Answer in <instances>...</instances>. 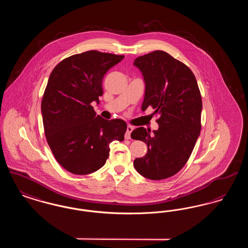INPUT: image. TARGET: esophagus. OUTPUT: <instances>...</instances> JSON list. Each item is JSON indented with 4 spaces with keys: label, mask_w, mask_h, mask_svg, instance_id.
Returning a JSON list of instances; mask_svg holds the SVG:
<instances>
[{
    "label": "esophagus",
    "mask_w": 248,
    "mask_h": 248,
    "mask_svg": "<svg viewBox=\"0 0 248 248\" xmlns=\"http://www.w3.org/2000/svg\"><path fill=\"white\" fill-rule=\"evenodd\" d=\"M133 131V126H131V125H127V128H126V133H125V136H124V138H125V140H130V135H131V132Z\"/></svg>",
    "instance_id": "obj_1"
}]
</instances>
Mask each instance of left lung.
Here are the masks:
<instances>
[{"label":"left lung","mask_w":248,"mask_h":248,"mask_svg":"<svg viewBox=\"0 0 248 248\" xmlns=\"http://www.w3.org/2000/svg\"><path fill=\"white\" fill-rule=\"evenodd\" d=\"M145 82L142 110L158 114L159 128L139 127L133 140L145 142L148 153L134 161L136 170L152 180L176 175L186 165L200 136L202 108L200 90L192 71L166 52L157 50L135 59Z\"/></svg>","instance_id":"obj_1"}]
</instances>
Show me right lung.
I'll list each match as a JSON object with an SVG mask.
<instances>
[{
    "label": "right lung",
    "instance_id": "right-lung-1",
    "mask_svg": "<svg viewBox=\"0 0 248 248\" xmlns=\"http://www.w3.org/2000/svg\"><path fill=\"white\" fill-rule=\"evenodd\" d=\"M124 58L91 50L63 59L49 76L41 107L45 134L59 165L72 174L101 168L109 144L124 139L126 123L95 116L91 105L99 103L107 71Z\"/></svg>",
    "mask_w": 248,
    "mask_h": 248
}]
</instances>
